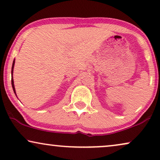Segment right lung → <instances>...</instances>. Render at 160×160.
<instances>
[{
    "label": "right lung",
    "instance_id": "right-lung-1",
    "mask_svg": "<svg viewBox=\"0 0 160 160\" xmlns=\"http://www.w3.org/2000/svg\"><path fill=\"white\" fill-rule=\"evenodd\" d=\"M14 62L15 61L14 60V61H13V64H12V74L13 75V70H14ZM12 88H13V90H14V93L16 94V92H15V88H14V79H13V77L12 78Z\"/></svg>",
    "mask_w": 160,
    "mask_h": 160
}]
</instances>
